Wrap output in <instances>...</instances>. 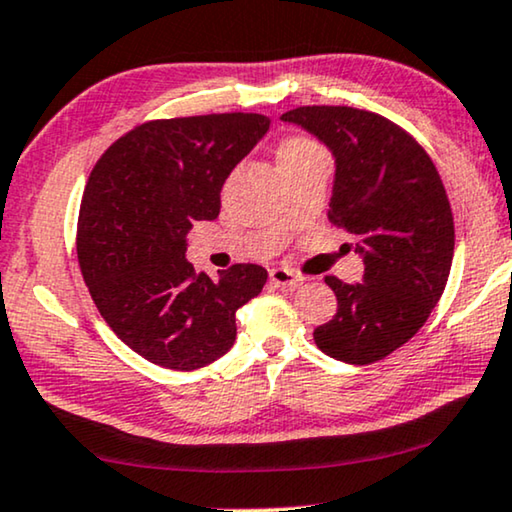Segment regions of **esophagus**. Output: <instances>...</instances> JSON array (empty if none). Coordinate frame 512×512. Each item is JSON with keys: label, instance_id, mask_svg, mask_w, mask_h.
<instances>
[{"label": "esophagus", "instance_id": "esophagus-1", "mask_svg": "<svg viewBox=\"0 0 512 512\" xmlns=\"http://www.w3.org/2000/svg\"><path fill=\"white\" fill-rule=\"evenodd\" d=\"M269 281L276 285V288H295V285L302 281V278H299L295 271H290V269H285V267H276V269H271L269 271Z\"/></svg>", "mask_w": 512, "mask_h": 512}]
</instances>
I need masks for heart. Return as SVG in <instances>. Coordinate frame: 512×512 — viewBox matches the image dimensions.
<instances>
[{
    "label": "heart",
    "mask_w": 512,
    "mask_h": 512,
    "mask_svg": "<svg viewBox=\"0 0 512 512\" xmlns=\"http://www.w3.org/2000/svg\"><path fill=\"white\" fill-rule=\"evenodd\" d=\"M313 149H318L316 142H311L306 138H288V140L281 142V147H278V161L292 159V156H299V154H306V152H313Z\"/></svg>",
    "instance_id": "heart-1"
}]
</instances>
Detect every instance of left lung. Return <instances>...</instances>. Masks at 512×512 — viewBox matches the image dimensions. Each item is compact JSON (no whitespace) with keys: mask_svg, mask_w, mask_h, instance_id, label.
<instances>
[{"mask_svg":"<svg viewBox=\"0 0 512 512\" xmlns=\"http://www.w3.org/2000/svg\"><path fill=\"white\" fill-rule=\"evenodd\" d=\"M335 156L332 224L356 236L363 283L325 276L337 313L313 330L330 358L370 365L417 335L445 292L454 217L438 168L405 128L356 107L309 105L285 112Z\"/></svg>","mask_w":512,"mask_h":512,"instance_id":"left-lung-1","label":"left lung"}]
</instances>
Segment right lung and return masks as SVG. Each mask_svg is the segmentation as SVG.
Returning <instances> with one entry per match:
<instances>
[{
  "label": "right lung",
  "instance_id": "add662e5",
  "mask_svg": "<svg viewBox=\"0 0 512 512\" xmlns=\"http://www.w3.org/2000/svg\"><path fill=\"white\" fill-rule=\"evenodd\" d=\"M267 131V117L245 112L156 119L121 135L91 170L81 276L114 335L149 363L192 372L224 356L236 311L267 283L260 264L213 281L185 260L192 224L220 215L224 180Z\"/></svg>",
  "mask_w": 512,
  "mask_h": 512
}]
</instances>
